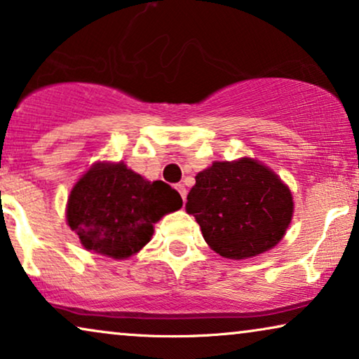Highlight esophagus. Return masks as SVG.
Masks as SVG:
<instances>
[{
    "instance_id": "esophagus-1",
    "label": "esophagus",
    "mask_w": 359,
    "mask_h": 359,
    "mask_svg": "<svg viewBox=\"0 0 359 359\" xmlns=\"http://www.w3.org/2000/svg\"><path fill=\"white\" fill-rule=\"evenodd\" d=\"M175 188L178 189V193L181 194V198H183V201H184L186 199V188H184V186L183 184H176Z\"/></svg>"
}]
</instances>
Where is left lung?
I'll list each match as a JSON object with an SVG mask.
<instances>
[{
  "label": "left lung",
  "instance_id": "8db88e82",
  "mask_svg": "<svg viewBox=\"0 0 359 359\" xmlns=\"http://www.w3.org/2000/svg\"><path fill=\"white\" fill-rule=\"evenodd\" d=\"M291 191L252 158L215 161L196 176L186 210L220 257L252 258L273 248L291 224Z\"/></svg>",
  "mask_w": 359,
  "mask_h": 359
}]
</instances>
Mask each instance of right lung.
Returning <instances> with one entry per match:
<instances>
[{
	"label": "right lung",
	"mask_w": 359,
	"mask_h": 359,
	"mask_svg": "<svg viewBox=\"0 0 359 359\" xmlns=\"http://www.w3.org/2000/svg\"><path fill=\"white\" fill-rule=\"evenodd\" d=\"M183 205L163 181H147L122 163H97L72 189L67 220L86 250L124 259L150 242L154 224Z\"/></svg>",
	"instance_id": "1"
}]
</instances>
